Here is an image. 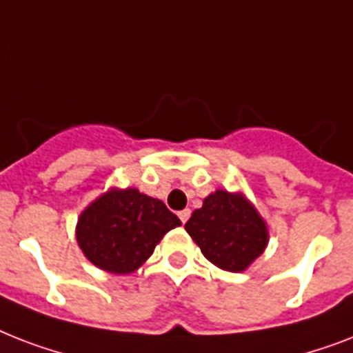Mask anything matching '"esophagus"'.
Returning <instances> with one entry per match:
<instances>
[{"label": "esophagus", "mask_w": 353, "mask_h": 353, "mask_svg": "<svg viewBox=\"0 0 353 353\" xmlns=\"http://www.w3.org/2000/svg\"><path fill=\"white\" fill-rule=\"evenodd\" d=\"M179 220H181V223H187L188 221V218H190V209H185V210H181V212H179Z\"/></svg>", "instance_id": "esophagus-1"}]
</instances>
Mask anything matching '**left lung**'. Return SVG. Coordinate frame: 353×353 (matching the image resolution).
I'll list each match as a JSON object with an SVG mask.
<instances>
[{"instance_id":"8db88e82","label":"left lung","mask_w":353,"mask_h":353,"mask_svg":"<svg viewBox=\"0 0 353 353\" xmlns=\"http://www.w3.org/2000/svg\"><path fill=\"white\" fill-rule=\"evenodd\" d=\"M185 229L209 262L232 273L243 271L268 245V229L260 214L241 196L225 190L205 198Z\"/></svg>"}]
</instances>
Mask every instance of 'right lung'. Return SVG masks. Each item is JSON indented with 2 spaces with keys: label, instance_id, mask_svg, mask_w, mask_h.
<instances>
[{
  "label": "right lung",
  "instance_id": "add662e5",
  "mask_svg": "<svg viewBox=\"0 0 353 353\" xmlns=\"http://www.w3.org/2000/svg\"><path fill=\"white\" fill-rule=\"evenodd\" d=\"M177 225L179 218L159 199L135 188L112 190L82 212L77 240L97 268L126 274L152 256L161 238Z\"/></svg>",
  "mask_w": 353,
  "mask_h": 353
}]
</instances>
